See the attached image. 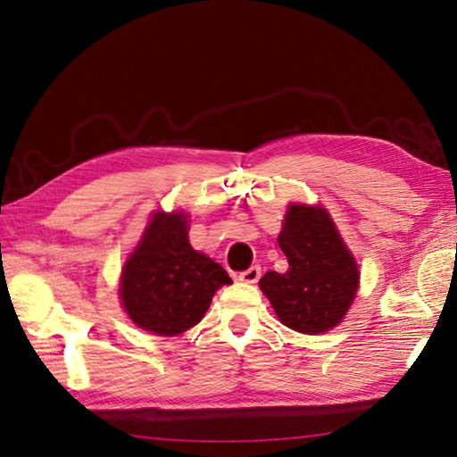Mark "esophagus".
I'll list each match as a JSON object with an SVG mask.
<instances>
[{
	"label": "esophagus",
	"mask_w": 457,
	"mask_h": 457,
	"mask_svg": "<svg viewBox=\"0 0 457 457\" xmlns=\"http://www.w3.org/2000/svg\"><path fill=\"white\" fill-rule=\"evenodd\" d=\"M259 277H261V267H257V265L255 267H249L247 270H244V273H239L241 283H249V285L257 283Z\"/></svg>",
	"instance_id": "esophagus-1"
}]
</instances>
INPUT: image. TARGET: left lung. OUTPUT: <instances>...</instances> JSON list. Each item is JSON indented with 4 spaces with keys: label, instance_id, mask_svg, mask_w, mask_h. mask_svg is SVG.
Returning <instances> with one entry per match:
<instances>
[{
    "label": "left lung",
    "instance_id": "1",
    "mask_svg": "<svg viewBox=\"0 0 457 457\" xmlns=\"http://www.w3.org/2000/svg\"><path fill=\"white\" fill-rule=\"evenodd\" d=\"M278 245L288 270H269L259 285L280 322L310 336L337 326L355 298L359 270L328 212L290 206Z\"/></svg>",
    "mask_w": 457,
    "mask_h": 457
}]
</instances>
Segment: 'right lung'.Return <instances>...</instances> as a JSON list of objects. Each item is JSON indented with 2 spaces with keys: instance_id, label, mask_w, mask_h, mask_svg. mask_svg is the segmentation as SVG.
Segmentation results:
<instances>
[{
  "instance_id": "1",
  "label": "right lung",
  "mask_w": 457,
  "mask_h": 457,
  "mask_svg": "<svg viewBox=\"0 0 457 457\" xmlns=\"http://www.w3.org/2000/svg\"><path fill=\"white\" fill-rule=\"evenodd\" d=\"M231 278L216 261L194 251L182 213H154L121 277V300L135 324L159 336L196 326L212 296Z\"/></svg>"
}]
</instances>
